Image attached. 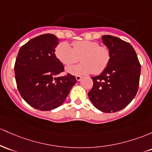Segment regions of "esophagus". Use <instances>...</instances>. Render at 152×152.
I'll use <instances>...</instances> for the list:
<instances>
[{
    "instance_id": "esophagus-1",
    "label": "esophagus",
    "mask_w": 152,
    "mask_h": 152,
    "mask_svg": "<svg viewBox=\"0 0 152 152\" xmlns=\"http://www.w3.org/2000/svg\"><path fill=\"white\" fill-rule=\"evenodd\" d=\"M81 79H82V77H80V76H76L77 81H80Z\"/></svg>"
}]
</instances>
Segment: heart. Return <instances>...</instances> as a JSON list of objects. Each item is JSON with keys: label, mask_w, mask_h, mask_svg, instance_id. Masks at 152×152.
Instances as JSON below:
<instances>
[{"label": "heart", "mask_w": 152, "mask_h": 152, "mask_svg": "<svg viewBox=\"0 0 152 152\" xmlns=\"http://www.w3.org/2000/svg\"><path fill=\"white\" fill-rule=\"evenodd\" d=\"M55 56L65 66L76 62L80 57L81 64L68 67L66 71L74 75H83L103 72L108 66L111 53L108 47L98 42L79 40L73 42L72 47L67 42H61L55 48Z\"/></svg>", "instance_id": "b5f03b06"}]
</instances>
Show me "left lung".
I'll return each instance as SVG.
<instances>
[{"mask_svg":"<svg viewBox=\"0 0 152 152\" xmlns=\"http://www.w3.org/2000/svg\"><path fill=\"white\" fill-rule=\"evenodd\" d=\"M111 58L101 74L93 77V86L88 93L92 103L105 113L126 108L139 89L141 64L135 50L129 42L110 35L102 37Z\"/></svg>","mask_w":152,"mask_h":152,"instance_id":"8db88e82","label":"left lung"}]
</instances>
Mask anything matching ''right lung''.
I'll list each match as a JSON object with an SVG mask.
<instances>
[{
	"mask_svg": "<svg viewBox=\"0 0 152 152\" xmlns=\"http://www.w3.org/2000/svg\"><path fill=\"white\" fill-rule=\"evenodd\" d=\"M59 39L45 34L31 39L20 48L15 62V78L20 95L37 110H50L64 103L75 77H56L64 72L62 63L56 57Z\"/></svg>",
	"mask_w": 152,
	"mask_h": 152,
	"instance_id": "right-lung-1",
	"label": "right lung"
}]
</instances>
